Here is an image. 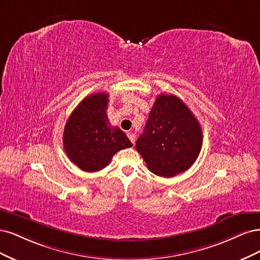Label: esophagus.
Here are the masks:
<instances>
[{
  "instance_id": "34e87169",
  "label": "esophagus",
  "mask_w": 260,
  "mask_h": 260,
  "mask_svg": "<svg viewBox=\"0 0 260 260\" xmlns=\"http://www.w3.org/2000/svg\"><path fill=\"white\" fill-rule=\"evenodd\" d=\"M127 137L129 138V140L133 142V144H135V135H134L133 133H127Z\"/></svg>"
}]
</instances>
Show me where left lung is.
I'll use <instances>...</instances> for the list:
<instances>
[{"mask_svg":"<svg viewBox=\"0 0 260 260\" xmlns=\"http://www.w3.org/2000/svg\"><path fill=\"white\" fill-rule=\"evenodd\" d=\"M202 129L185 103L175 95H158L136 142L148 169L173 177L196 162L202 148Z\"/></svg>","mask_w":260,"mask_h":260,"instance_id":"1","label":"left lung"}]
</instances>
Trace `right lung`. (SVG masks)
Instances as JSON below:
<instances>
[{
  "label": "right lung",
  "instance_id": "add662e5",
  "mask_svg": "<svg viewBox=\"0 0 260 260\" xmlns=\"http://www.w3.org/2000/svg\"><path fill=\"white\" fill-rule=\"evenodd\" d=\"M106 93L91 94L74 109L63 131V148L68 157L82 171L105 169L112 156L133 146L125 133L109 123Z\"/></svg>",
  "mask_w": 260,
  "mask_h": 260
}]
</instances>
